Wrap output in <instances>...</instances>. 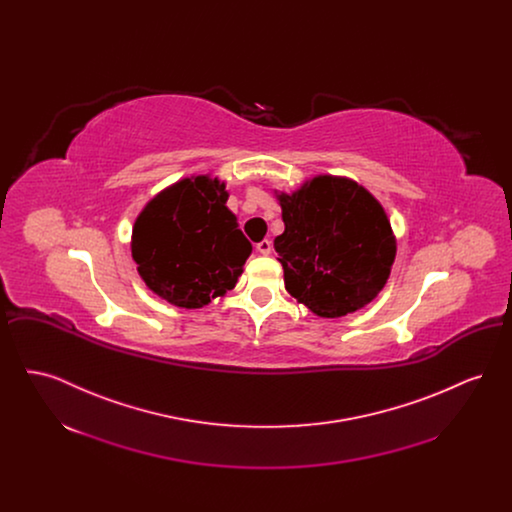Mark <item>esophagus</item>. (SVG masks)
Returning <instances> with one entry per match:
<instances>
[{"label":"esophagus","instance_id":"esophagus-1","mask_svg":"<svg viewBox=\"0 0 512 512\" xmlns=\"http://www.w3.org/2000/svg\"><path fill=\"white\" fill-rule=\"evenodd\" d=\"M255 249H257L261 255H270L272 244H270V240H263V242H259V244L255 245Z\"/></svg>","mask_w":512,"mask_h":512}]
</instances>
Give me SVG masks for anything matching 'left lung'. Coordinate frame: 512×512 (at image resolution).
<instances>
[{"mask_svg":"<svg viewBox=\"0 0 512 512\" xmlns=\"http://www.w3.org/2000/svg\"><path fill=\"white\" fill-rule=\"evenodd\" d=\"M274 194L286 226L274 240L286 290L317 317L365 309L384 290L397 253L382 203L355 180L332 174Z\"/></svg>","mask_w":512,"mask_h":512,"instance_id":"8db88e82","label":"left lung"}]
</instances>
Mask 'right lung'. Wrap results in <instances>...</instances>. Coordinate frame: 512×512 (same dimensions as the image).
<instances>
[{
  "label": "right lung",
  "mask_w": 512,
  "mask_h": 512,
  "mask_svg": "<svg viewBox=\"0 0 512 512\" xmlns=\"http://www.w3.org/2000/svg\"><path fill=\"white\" fill-rule=\"evenodd\" d=\"M226 182L180 178L153 195L132 226V259L147 288L180 309H201L232 290L251 244L226 207Z\"/></svg>",
  "instance_id": "obj_1"
}]
</instances>
